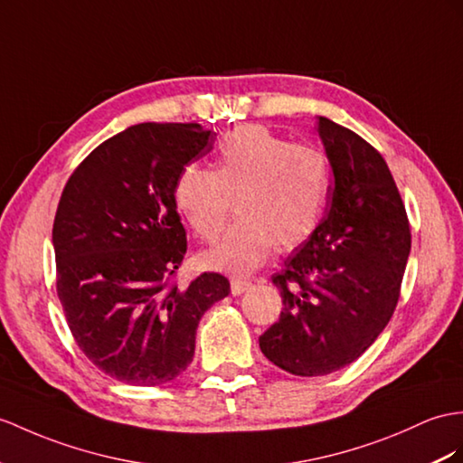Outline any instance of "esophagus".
Wrapping results in <instances>:
<instances>
[{
	"label": "esophagus",
	"instance_id": "1",
	"mask_svg": "<svg viewBox=\"0 0 463 463\" xmlns=\"http://www.w3.org/2000/svg\"><path fill=\"white\" fill-rule=\"evenodd\" d=\"M232 295L233 297H240V295H243V292L251 287V283L250 280H240V279H233L232 280Z\"/></svg>",
	"mask_w": 463,
	"mask_h": 463
}]
</instances>
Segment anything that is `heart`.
Segmentation results:
<instances>
[{
  "label": "heart",
  "mask_w": 463,
  "mask_h": 463,
  "mask_svg": "<svg viewBox=\"0 0 463 463\" xmlns=\"http://www.w3.org/2000/svg\"><path fill=\"white\" fill-rule=\"evenodd\" d=\"M326 155L292 145L263 126H241L223 137L216 166L186 165L173 200L200 240L212 241L235 200L238 220L212 250L200 255L206 269L250 275L273 251L292 250L317 230L328 198Z\"/></svg>",
  "instance_id": "obj_1"
}]
</instances>
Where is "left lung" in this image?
<instances>
[{
    "instance_id": "8db88e82",
    "label": "left lung",
    "mask_w": 463,
    "mask_h": 463,
    "mask_svg": "<svg viewBox=\"0 0 463 463\" xmlns=\"http://www.w3.org/2000/svg\"><path fill=\"white\" fill-rule=\"evenodd\" d=\"M334 173L330 208L273 275L280 318L259 337L269 362L300 377L334 373L385 330L411 253L407 212L385 159L357 133L318 118Z\"/></svg>"
}]
</instances>
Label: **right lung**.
<instances>
[{
	"label": "right lung",
	"mask_w": 463,
	"mask_h": 463,
	"mask_svg": "<svg viewBox=\"0 0 463 463\" xmlns=\"http://www.w3.org/2000/svg\"><path fill=\"white\" fill-rule=\"evenodd\" d=\"M212 141L198 123L131 126L86 156L56 208V292L66 322L90 362L128 385H163L183 373L200 318L230 295L220 273L171 285L186 253L175 180Z\"/></svg>",
	"instance_id": "add662e5"
}]
</instances>
